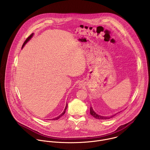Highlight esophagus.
Segmentation results:
<instances>
[{"instance_id":"obj_1","label":"esophagus","mask_w":150,"mask_h":150,"mask_svg":"<svg viewBox=\"0 0 150 150\" xmlns=\"http://www.w3.org/2000/svg\"><path fill=\"white\" fill-rule=\"evenodd\" d=\"M83 84L82 83H79V87H83Z\"/></svg>"}]
</instances>
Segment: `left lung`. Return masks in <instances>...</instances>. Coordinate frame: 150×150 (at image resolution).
<instances>
[{
  "label": "left lung",
  "mask_w": 150,
  "mask_h": 150,
  "mask_svg": "<svg viewBox=\"0 0 150 150\" xmlns=\"http://www.w3.org/2000/svg\"><path fill=\"white\" fill-rule=\"evenodd\" d=\"M119 112H118V113H119ZM118 113H116V114H115V115H112V116H101V115H98V114H97V113H96V112L94 110V109H93V108H92L91 106V107H90V114H91L94 117H95V118L97 119H100V120L109 119H110V118L113 117V116H115L116 114H117Z\"/></svg>",
  "instance_id": "left-lung-1"
}]
</instances>
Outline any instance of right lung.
I'll list each match as a JSON object with an SVG mask.
<instances>
[{
    "label": "right lung",
    "mask_w": 150,
    "mask_h": 150,
    "mask_svg": "<svg viewBox=\"0 0 150 150\" xmlns=\"http://www.w3.org/2000/svg\"><path fill=\"white\" fill-rule=\"evenodd\" d=\"M33 35H34V34L33 33L32 34H31L27 38V40L25 41V42H24V44H23V46H22V48L24 47V45L31 39V38L33 37ZM67 103H66V107H65V108H64V111L59 115V116H57V117H56L55 118H53V119H52L53 120H57V119H59L61 116H62L64 113H65V112H66V109H67Z\"/></svg>",
    "instance_id": "add662e5"
}]
</instances>
